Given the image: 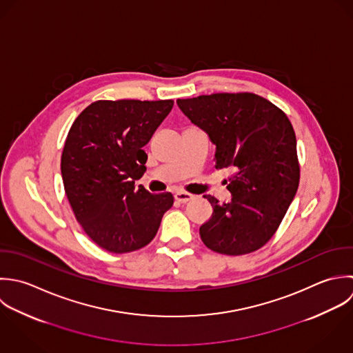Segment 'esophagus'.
Listing matches in <instances>:
<instances>
[{
	"label": "esophagus",
	"instance_id": "34e87169",
	"mask_svg": "<svg viewBox=\"0 0 353 353\" xmlns=\"http://www.w3.org/2000/svg\"><path fill=\"white\" fill-rule=\"evenodd\" d=\"M174 197H175V200L179 201V203H188V201L193 200V194H190V193H188V192H176Z\"/></svg>",
	"mask_w": 353,
	"mask_h": 353
}]
</instances>
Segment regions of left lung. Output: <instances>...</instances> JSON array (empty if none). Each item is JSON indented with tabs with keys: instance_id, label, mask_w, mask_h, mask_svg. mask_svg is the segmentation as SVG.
<instances>
[{
	"instance_id": "1",
	"label": "left lung",
	"mask_w": 353,
	"mask_h": 353,
	"mask_svg": "<svg viewBox=\"0 0 353 353\" xmlns=\"http://www.w3.org/2000/svg\"><path fill=\"white\" fill-rule=\"evenodd\" d=\"M176 104L216 146L215 167L234 171L228 185L229 203L204 196L214 212L200 228L203 242L230 256L260 249L275 234L299 188L297 142L290 120L253 93H216Z\"/></svg>"
}]
</instances>
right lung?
<instances>
[{
  "label": "right lung",
  "instance_id": "right-lung-1",
  "mask_svg": "<svg viewBox=\"0 0 353 353\" xmlns=\"http://www.w3.org/2000/svg\"><path fill=\"white\" fill-rule=\"evenodd\" d=\"M172 100H100L72 123L61 154L67 199L85 233L112 253L148 245L171 193H149L135 181L146 171L142 149L171 112Z\"/></svg>",
  "mask_w": 353,
  "mask_h": 353
}]
</instances>
